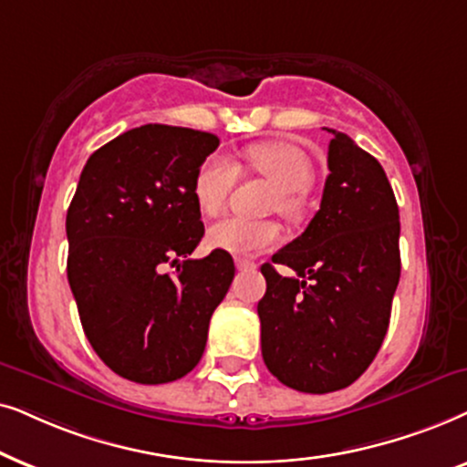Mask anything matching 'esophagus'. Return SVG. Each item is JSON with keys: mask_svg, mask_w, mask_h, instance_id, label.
Listing matches in <instances>:
<instances>
[{"mask_svg": "<svg viewBox=\"0 0 467 467\" xmlns=\"http://www.w3.org/2000/svg\"><path fill=\"white\" fill-rule=\"evenodd\" d=\"M234 263H237V269H239V271H254V269H256V265H254L252 260L237 258V260H234Z\"/></svg>", "mask_w": 467, "mask_h": 467, "instance_id": "esophagus-1", "label": "esophagus"}]
</instances>
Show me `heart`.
Returning <instances> with one entry per match:
<instances>
[{"label":"heart","instance_id":"heart-1","mask_svg":"<svg viewBox=\"0 0 467 467\" xmlns=\"http://www.w3.org/2000/svg\"><path fill=\"white\" fill-rule=\"evenodd\" d=\"M247 160L258 172L271 179L279 190L277 207L285 215L298 211L296 194L309 190L314 183V164L306 151L285 142H260L247 149ZM239 171L234 161L220 153L209 155L198 166L192 194L204 215H215L223 209L230 190L237 183ZM282 237L275 222H254L230 215L215 222L207 233V244L234 256H250L273 247Z\"/></svg>","mask_w":467,"mask_h":467}]
</instances>
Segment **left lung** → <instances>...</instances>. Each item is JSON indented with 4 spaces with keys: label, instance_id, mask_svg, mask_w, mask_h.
<instances>
[{
    "label": "left lung",
    "instance_id": "1",
    "mask_svg": "<svg viewBox=\"0 0 467 467\" xmlns=\"http://www.w3.org/2000/svg\"><path fill=\"white\" fill-rule=\"evenodd\" d=\"M328 142V177L306 233L273 254L290 266H260L263 358L273 376L301 393L346 389L369 368L389 328L400 284V209L387 172L337 130Z\"/></svg>",
    "mask_w": 467,
    "mask_h": 467
}]
</instances>
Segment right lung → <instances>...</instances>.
<instances>
[{"label":"right lung","instance_id":"1","mask_svg":"<svg viewBox=\"0 0 467 467\" xmlns=\"http://www.w3.org/2000/svg\"><path fill=\"white\" fill-rule=\"evenodd\" d=\"M217 145L201 130L147 123L93 151L80 172L66 215L67 282L91 348L126 380L190 374L234 277L228 252L190 258L204 234L192 182ZM166 264L178 265L172 276Z\"/></svg>","mask_w":467,"mask_h":467}]
</instances>
